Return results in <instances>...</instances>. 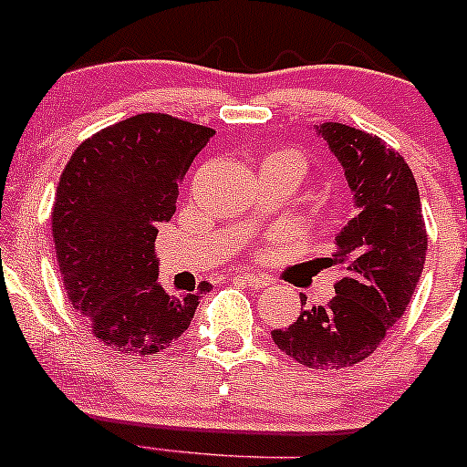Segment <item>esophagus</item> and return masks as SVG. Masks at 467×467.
Instances as JSON below:
<instances>
[{
    "instance_id": "1",
    "label": "esophagus",
    "mask_w": 467,
    "mask_h": 467,
    "mask_svg": "<svg viewBox=\"0 0 467 467\" xmlns=\"http://www.w3.org/2000/svg\"><path fill=\"white\" fill-rule=\"evenodd\" d=\"M235 281H243V283H247V285H252V287H256V290H261V287H265L267 285V281L263 276H256V274H249V272H240V274H235Z\"/></svg>"
}]
</instances>
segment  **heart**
<instances>
[{"label": "heart", "mask_w": 467, "mask_h": 467, "mask_svg": "<svg viewBox=\"0 0 467 467\" xmlns=\"http://www.w3.org/2000/svg\"><path fill=\"white\" fill-rule=\"evenodd\" d=\"M269 157H285V160H292L296 163V166L301 168V172H304V168H306L304 155H301V152H296V150H276V152H272Z\"/></svg>", "instance_id": "heart-1"}]
</instances>
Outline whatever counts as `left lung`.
<instances>
[{
	"instance_id": "obj_1",
	"label": "left lung",
	"mask_w": 467,
	"mask_h": 467,
	"mask_svg": "<svg viewBox=\"0 0 467 467\" xmlns=\"http://www.w3.org/2000/svg\"><path fill=\"white\" fill-rule=\"evenodd\" d=\"M317 130L344 166L359 213L337 234L333 258H324L341 272L333 299L301 310L295 324L272 330V339L304 367L333 371L367 359L405 315L425 265L427 229L400 152L344 123Z\"/></svg>"
}]
</instances>
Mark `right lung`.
<instances>
[{"mask_svg":"<svg viewBox=\"0 0 467 467\" xmlns=\"http://www.w3.org/2000/svg\"><path fill=\"white\" fill-rule=\"evenodd\" d=\"M215 130L146 112L85 139L60 175L51 211L67 299L105 346L155 355L191 326L193 295L157 283L155 240L175 213L180 184Z\"/></svg>","mask_w":467,"mask_h":467,"instance_id":"1","label":"right lung"}]
</instances>
